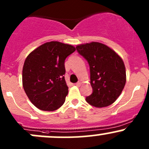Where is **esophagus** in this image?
<instances>
[{
  "label": "esophagus",
  "mask_w": 149,
  "mask_h": 149,
  "mask_svg": "<svg viewBox=\"0 0 149 149\" xmlns=\"http://www.w3.org/2000/svg\"><path fill=\"white\" fill-rule=\"evenodd\" d=\"M81 84V82H77V83H76V84H75V85L77 86H80Z\"/></svg>",
  "instance_id": "esophagus-1"
}]
</instances>
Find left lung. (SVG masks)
Returning <instances> with one entry per match:
<instances>
[{"instance_id":"1","label":"left lung","mask_w":149,"mask_h":149,"mask_svg":"<svg viewBox=\"0 0 149 149\" xmlns=\"http://www.w3.org/2000/svg\"><path fill=\"white\" fill-rule=\"evenodd\" d=\"M88 61L92 94L86 98L91 106L105 107L116 101L126 83V70L121 57L109 47L97 42L76 46Z\"/></svg>"}]
</instances>
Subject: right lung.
Instances as JSON below:
<instances>
[{
	"label": "right lung",
	"instance_id": "1",
	"mask_svg": "<svg viewBox=\"0 0 149 149\" xmlns=\"http://www.w3.org/2000/svg\"><path fill=\"white\" fill-rule=\"evenodd\" d=\"M75 50L71 45L52 41L39 46L26 57L22 84L29 100L36 107L55 111L65 102L68 87L63 76L64 63Z\"/></svg>",
	"mask_w": 149,
	"mask_h": 149
}]
</instances>
